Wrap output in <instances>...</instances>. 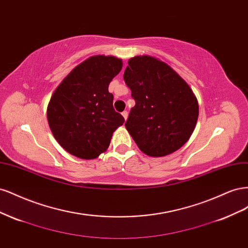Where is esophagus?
Here are the masks:
<instances>
[{
  "mask_svg": "<svg viewBox=\"0 0 248 248\" xmlns=\"http://www.w3.org/2000/svg\"><path fill=\"white\" fill-rule=\"evenodd\" d=\"M122 116L124 117L125 120H127V117H128V112H127V110H124V111L122 112Z\"/></svg>",
  "mask_w": 248,
  "mask_h": 248,
  "instance_id": "obj_1",
  "label": "esophagus"
}]
</instances>
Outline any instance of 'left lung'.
Segmentation results:
<instances>
[{"mask_svg":"<svg viewBox=\"0 0 248 248\" xmlns=\"http://www.w3.org/2000/svg\"><path fill=\"white\" fill-rule=\"evenodd\" d=\"M123 78L136 100L125 127L140 151L152 157L177 151L191 137L199 117L190 87L168 64L150 56L131 58Z\"/></svg>","mask_w":248,"mask_h":248,"instance_id":"obj_1","label":"left lung"}]
</instances>
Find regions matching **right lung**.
Returning <instances> with one entry per match:
<instances>
[{"label": "right lung", "instance_id": "obj_1", "mask_svg": "<svg viewBox=\"0 0 248 248\" xmlns=\"http://www.w3.org/2000/svg\"><path fill=\"white\" fill-rule=\"evenodd\" d=\"M122 60L93 56L78 65L52 94L47 121L55 139L67 152L94 159L106 152L124 118L112 107L108 85L122 69Z\"/></svg>", "mask_w": 248, "mask_h": 248}]
</instances>
